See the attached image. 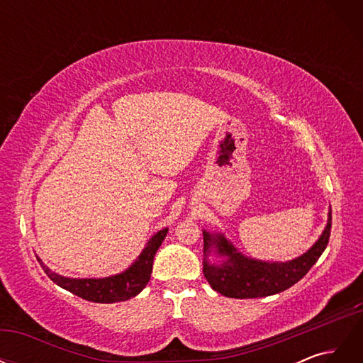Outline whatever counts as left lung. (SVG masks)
Segmentation results:
<instances>
[{
    "instance_id": "1",
    "label": "left lung",
    "mask_w": 363,
    "mask_h": 363,
    "mask_svg": "<svg viewBox=\"0 0 363 363\" xmlns=\"http://www.w3.org/2000/svg\"><path fill=\"white\" fill-rule=\"evenodd\" d=\"M332 228V208L327 224L316 242L301 256L288 262H267L242 255L224 233L203 230L204 259L203 272L212 289L228 298H262L289 289L300 281L324 252ZM218 257V264L208 259Z\"/></svg>"
}]
</instances>
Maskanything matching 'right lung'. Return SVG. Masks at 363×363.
<instances>
[{
    "label": "right lung",
    "instance_id": "1",
    "mask_svg": "<svg viewBox=\"0 0 363 363\" xmlns=\"http://www.w3.org/2000/svg\"><path fill=\"white\" fill-rule=\"evenodd\" d=\"M168 227L162 228L156 235H152L144 250L140 251L138 259L131 263V265L124 269L123 272H118L115 276L100 277V279H74V277H65L60 274L50 269L45 263L40 260L39 256L38 262L40 263L42 269L45 271L47 276L57 284V286L69 291L71 294L80 296L83 300L92 301V303H119L127 301L136 296L142 289L147 286L150 281L151 271H152V260H155L156 252L162 245L163 239L167 238Z\"/></svg>",
    "mask_w": 363,
    "mask_h": 363
}]
</instances>
